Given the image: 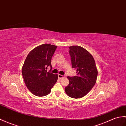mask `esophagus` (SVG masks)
<instances>
[{
  "instance_id": "obj_1",
  "label": "esophagus",
  "mask_w": 126,
  "mask_h": 126,
  "mask_svg": "<svg viewBox=\"0 0 126 126\" xmlns=\"http://www.w3.org/2000/svg\"><path fill=\"white\" fill-rule=\"evenodd\" d=\"M58 78H59L60 79H61V78H63V77H64V76L58 74Z\"/></svg>"
}]
</instances>
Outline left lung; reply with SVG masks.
<instances>
[{"label": "left lung", "instance_id": "obj_1", "mask_svg": "<svg viewBox=\"0 0 126 126\" xmlns=\"http://www.w3.org/2000/svg\"><path fill=\"white\" fill-rule=\"evenodd\" d=\"M72 68L76 69V76L68 77L69 84L65 91L70 97L80 98L86 95L96 83L98 75L95 61L90 52L80 46L69 47Z\"/></svg>", "mask_w": 126, "mask_h": 126}]
</instances>
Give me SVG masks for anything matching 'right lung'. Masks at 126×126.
Masks as SVG:
<instances>
[{
	"label": "right lung",
	"instance_id": "add662e5",
	"mask_svg": "<svg viewBox=\"0 0 126 126\" xmlns=\"http://www.w3.org/2000/svg\"><path fill=\"white\" fill-rule=\"evenodd\" d=\"M57 46L43 44L35 48L28 54L22 69L25 83L35 95L43 96L49 94L56 83L58 75L51 72V57ZM51 66L49 72L47 67Z\"/></svg>",
	"mask_w": 126,
	"mask_h": 126
}]
</instances>
